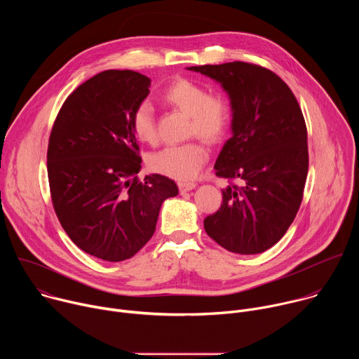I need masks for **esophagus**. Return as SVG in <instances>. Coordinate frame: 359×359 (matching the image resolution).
<instances>
[{
  "instance_id": "obj_1",
  "label": "esophagus",
  "mask_w": 359,
  "mask_h": 359,
  "mask_svg": "<svg viewBox=\"0 0 359 359\" xmlns=\"http://www.w3.org/2000/svg\"><path fill=\"white\" fill-rule=\"evenodd\" d=\"M177 184H179V189H180L182 193L190 191V190H193L197 186L194 182H179Z\"/></svg>"
}]
</instances>
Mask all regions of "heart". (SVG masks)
I'll list each match as a JSON object with an SVG mask.
<instances>
[{
    "label": "heart",
    "mask_w": 359,
    "mask_h": 359,
    "mask_svg": "<svg viewBox=\"0 0 359 359\" xmlns=\"http://www.w3.org/2000/svg\"><path fill=\"white\" fill-rule=\"evenodd\" d=\"M163 99L169 105L190 116L187 135H197L203 140H220L229 126L230 112L220 95H209L208 89L187 79H179L168 86ZM132 130L137 140L147 144L158 142V129L153 108L143 102L132 115ZM209 159V151L198 140L166 146L150 155L147 163L151 170L176 180L194 177Z\"/></svg>",
    "instance_id": "b5f03b06"
}]
</instances>
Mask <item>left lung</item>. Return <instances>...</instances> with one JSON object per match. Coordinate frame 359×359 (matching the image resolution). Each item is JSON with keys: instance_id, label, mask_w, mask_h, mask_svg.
Here are the masks:
<instances>
[{"instance_id": "left-lung-1", "label": "left lung", "mask_w": 359, "mask_h": 359, "mask_svg": "<svg viewBox=\"0 0 359 359\" xmlns=\"http://www.w3.org/2000/svg\"><path fill=\"white\" fill-rule=\"evenodd\" d=\"M222 85L231 107V137L215 169L240 186L223 189V204L204 219V230L237 254L273 247L295 219L309 173L306 126L287 83L247 62L189 67Z\"/></svg>"}]
</instances>
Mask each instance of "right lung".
Masks as SVG:
<instances>
[{"mask_svg":"<svg viewBox=\"0 0 359 359\" xmlns=\"http://www.w3.org/2000/svg\"><path fill=\"white\" fill-rule=\"evenodd\" d=\"M150 79L135 71H104L64 102L49 136L50 197L69 238L105 262L128 260L155 233L162 204L179 194L162 175L142 168L132 115Z\"/></svg>","mask_w":359,"mask_h":359,"instance_id":"1","label":"right lung"}]
</instances>
